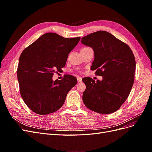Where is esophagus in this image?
Instances as JSON below:
<instances>
[{"label":"esophagus","instance_id":"1","mask_svg":"<svg viewBox=\"0 0 152 152\" xmlns=\"http://www.w3.org/2000/svg\"><path fill=\"white\" fill-rule=\"evenodd\" d=\"M77 81L79 82H82V78L81 77H77Z\"/></svg>","mask_w":152,"mask_h":152}]
</instances>
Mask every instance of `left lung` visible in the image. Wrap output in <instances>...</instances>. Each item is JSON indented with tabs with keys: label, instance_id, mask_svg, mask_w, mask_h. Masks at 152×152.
Returning <instances> with one entry per match:
<instances>
[{
	"label": "left lung",
	"instance_id": "left-lung-1",
	"mask_svg": "<svg viewBox=\"0 0 152 152\" xmlns=\"http://www.w3.org/2000/svg\"><path fill=\"white\" fill-rule=\"evenodd\" d=\"M81 42L93 48L94 59L91 69L103 77L96 82L91 77L82 79L86 86L82 95L84 104L99 113L116 112L127 99L134 84V54L127 44L106 31L87 35Z\"/></svg>",
	"mask_w": 152,
	"mask_h": 152
}]
</instances>
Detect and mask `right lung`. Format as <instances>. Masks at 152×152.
Segmentation results:
<instances>
[{"mask_svg": "<svg viewBox=\"0 0 152 152\" xmlns=\"http://www.w3.org/2000/svg\"><path fill=\"white\" fill-rule=\"evenodd\" d=\"M80 37L64 38L46 33L25 48L20 55L17 76L20 94L31 111L48 115L60 108L77 80L70 75L53 80L54 73L65 66L68 54Z\"/></svg>", "mask_w": 152, "mask_h": 152, "instance_id": "add662e5", "label": "right lung"}]
</instances>
